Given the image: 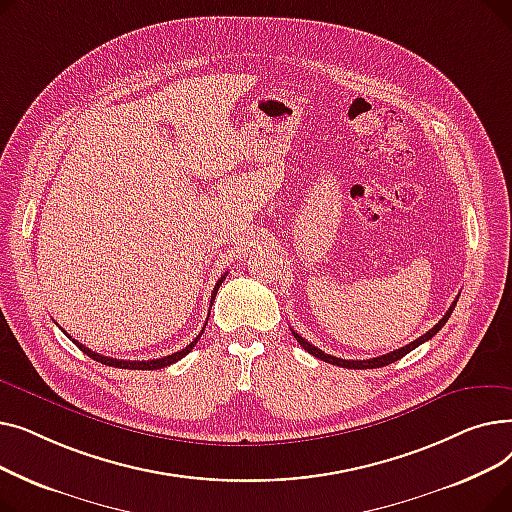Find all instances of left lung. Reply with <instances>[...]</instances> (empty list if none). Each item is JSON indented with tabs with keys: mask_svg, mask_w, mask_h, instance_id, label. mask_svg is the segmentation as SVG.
Wrapping results in <instances>:
<instances>
[{
	"mask_svg": "<svg viewBox=\"0 0 512 512\" xmlns=\"http://www.w3.org/2000/svg\"><path fill=\"white\" fill-rule=\"evenodd\" d=\"M454 305H456V301L450 305V309L446 311V315L438 321V324L429 330V332H425L423 336H419L417 340H413L411 344H407V346H402V348H398V351H392V353H388V355H382V357H373V359H365V361H351V359H338V357H332V355H326L324 351H319L317 346H313V344H309L301 334H297L292 330V336L297 338V342L305 348L307 353H311L313 357H317V359H321V361H326V363H332V365H338V367H346V369H375V367H384V365H390V363H394V361H398V359H402L405 357L407 353H411L413 348H417L419 344H423V342H427V340H432L440 330H442V326L446 324L448 321V317L452 315V309H454Z\"/></svg>",
	"mask_w": 512,
	"mask_h": 512,
	"instance_id": "left-lung-1",
	"label": "left lung"
}]
</instances>
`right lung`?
I'll return each instance as SVG.
<instances>
[{
	"instance_id": "right-lung-1",
	"label": "right lung",
	"mask_w": 512,
	"mask_h": 512,
	"mask_svg": "<svg viewBox=\"0 0 512 512\" xmlns=\"http://www.w3.org/2000/svg\"><path fill=\"white\" fill-rule=\"evenodd\" d=\"M226 280V274L218 280V284H215V288H213V292H211V301L215 299V294H218V288H220V284ZM66 334V332H64ZM201 334H203V330H201ZM201 334L188 344V346H184L182 351H178V353H172V355H168V357H161V359H149V361H124V359H112V357H103V355H99V353H93L91 348H87V346H83L80 342H76L72 336H68V338H72V342L80 348V351H83L85 355H89L93 361H99V363H103V365H110V367H118V369H161V367H168V365H172V363H176V361H180L184 355H188L193 351V346L199 342V338H201Z\"/></svg>"
}]
</instances>
